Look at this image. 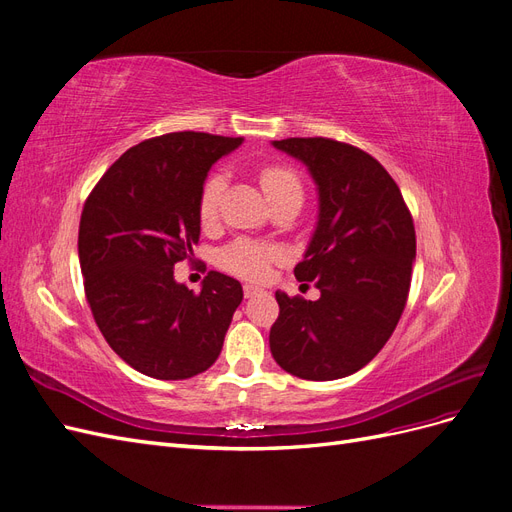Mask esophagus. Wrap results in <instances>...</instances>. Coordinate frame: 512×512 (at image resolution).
Instances as JSON below:
<instances>
[{
	"instance_id": "obj_1",
	"label": "esophagus",
	"mask_w": 512,
	"mask_h": 512,
	"mask_svg": "<svg viewBox=\"0 0 512 512\" xmlns=\"http://www.w3.org/2000/svg\"><path fill=\"white\" fill-rule=\"evenodd\" d=\"M262 292V288H258V286H252V284H245L243 286V294L247 299H252V297H256V294H260Z\"/></svg>"
}]
</instances>
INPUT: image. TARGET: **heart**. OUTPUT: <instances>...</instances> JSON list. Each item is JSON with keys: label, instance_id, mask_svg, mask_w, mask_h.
Here are the masks:
<instances>
[{"label": "heart", "instance_id": "heart-1", "mask_svg": "<svg viewBox=\"0 0 512 512\" xmlns=\"http://www.w3.org/2000/svg\"><path fill=\"white\" fill-rule=\"evenodd\" d=\"M258 181L262 192L267 194L269 203H275V200L286 196L303 198L301 179L288 166L265 164L258 170ZM224 185L226 177L222 170H213V173L203 181V185H200L198 218L203 222V226H211L218 220ZM277 258H280V250L271 243L237 239L224 247L218 262L224 271L243 277V280H265L269 275L271 262H275Z\"/></svg>", "mask_w": 512, "mask_h": 512}]
</instances>
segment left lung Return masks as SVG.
I'll use <instances>...</instances> for the list:
<instances>
[{"label": "left lung", "mask_w": 512, "mask_h": 512, "mask_svg": "<svg viewBox=\"0 0 512 512\" xmlns=\"http://www.w3.org/2000/svg\"><path fill=\"white\" fill-rule=\"evenodd\" d=\"M273 147L301 160L318 185V224L294 277L314 282L320 299L275 292L271 354L303 380L346 378L382 350L404 312L416 258L412 215L393 177L359 147L322 136Z\"/></svg>", "instance_id": "left-lung-1"}]
</instances>
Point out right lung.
Segmentation results:
<instances>
[{
  "mask_svg": "<svg viewBox=\"0 0 512 512\" xmlns=\"http://www.w3.org/2000/svg\"><path fill=\"white\" fill-rule=\"evenodd\" d=\"M243 138L170 132L138 143L85 200L79 260L91 314L123 361L158 380L203 374L218 359L243 288L209 271L200 292L175 282L200 237L209 168Z\"/></svg>",
  "mask_w": 512,
  "mask_h": 512,
  "instance_id": "right-lung-1",
  "label": "right lung"
}]
</instances>
